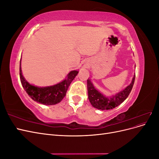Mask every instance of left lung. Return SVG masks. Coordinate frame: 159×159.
Wrapping results in <instances>:
<instances>
[{"mask_svg": "<svg viewBox=\"0 0 159 159\" xmlns=\"http://www.w3.org/2000/svg\"><path fill=\"white\" fill-rule=\"evenodd\" d=\"M134 79H135V74L134 75L131 84L128 85L125 89L120 91L115 95L112 96L111 98H106L94 88L93 84L88 78V99L91 104L95 108L101 110L111 109L117 107L127 99L129 93H131L134 82Z\"/></svg>", "mask_w": 159, "mask_h": 159, "instance_id": "1", "label": "left lung"}]
</instances>
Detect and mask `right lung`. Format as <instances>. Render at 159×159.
Instances as JSON below:
<instances>
[{
    "mask_svg": "<svg viewBox=\"0 0 159 159\" xmlns=\"http://www.w3.org/2000/svg\"><path fill=\"white\" fill-rule=\"evenodd\" d=\"M21 60L20 61V78L22 85L26 93L35 102L44 105H55L60 103L66 95V92L71 81L78 74V71H70L67 79L56 85L44 88H38L30 84L22 74Z\"/></svg>",
    "mask_w": 159,
    "mask_h": 159,
    "instance_id": "right-lung-1",
    "label": "right lung"
}]
</instances>
